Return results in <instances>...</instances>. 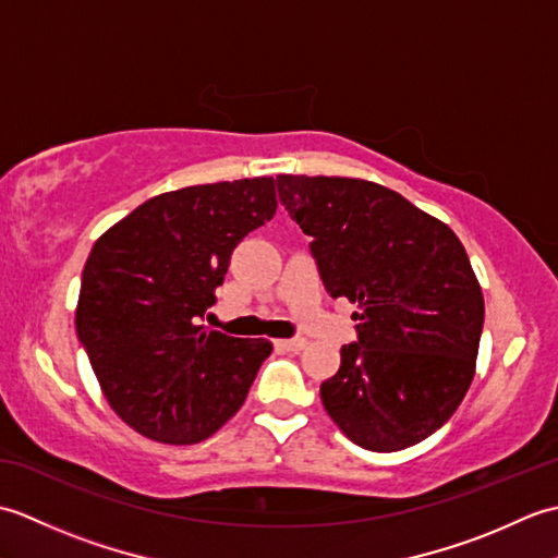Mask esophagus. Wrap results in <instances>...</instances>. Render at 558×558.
<instances>
[{"mask_svg":"<svg viewBox=\"0 0 558 558\" xmlns=\"http://www.w3.org/2000/svg\"><path fill=\"white\" fill-rule=\"evenodd\" d=\"M306 340L304 338H286V340H276V348L286 350V352H300L304 350Z\"/></svg>","mask_w":558,"mask_h":558,"instance_id":"1","label":"esophagus"}]
</instances>
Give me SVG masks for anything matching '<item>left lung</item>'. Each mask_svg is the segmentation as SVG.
Listing matches in <instances>:
<instances>
[{"label": "left lung", "mask_w": 558, "mask_h": 558, "mask_svg": "<svg viewBox=\"0 0 558 558\" xmlns=\"http://www.w3.org/2000/svg\"><path fill=\"white\" fill-rule=\"evenodd\" d=\"M330 298H348L357 342L322 402L352 444L393 453L450 420L475 376L482 288L446 222L393 189L350 177L278 174Z\"/></svg>", "instance_id": "1"}]
</instances>
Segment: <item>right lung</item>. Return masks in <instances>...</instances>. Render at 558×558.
Here are the masks:
<instances>
[{
  "instance_id": "1",
  "label": "right lung",
  "mask_w": 558,
  "mask_h": 558,
  "mask_svg": "<svg viewBox=\"0 0 558 558\" xmlns=\"http://www.w3.org/2000/svg\"><path fill=\"white\" fill-rule=\"evenodd\" d=\"M276 180L184 186L148 198L93 244L76 333L105 398L146 438L198 444L242 408L268 340L198 326L234 246L276 216Z\"/></svg>"
}]
</instances>
